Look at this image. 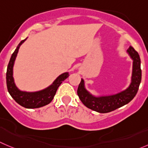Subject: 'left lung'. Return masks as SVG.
<instances>
[{"instance_id": "1", "label": "left lung", "mask_w": 148, "mask_h": 148, "mask_svg": "<svg viewBox=\"0 0 148 148\" xmlns=\"http://www.w3.org/2000/svg\"><path fill=\"white\" fill-rule=\"evenodd\" d=\"M127 53L133 60L132 82L129 86L118 94L108 96L95 97L86 89L84 81L81 79L77 94L86 107L100 113H106L126 105L136 96L142 79V70L140 67L141 61L140 55L132 46L127 49Z\"/></svg>"}]
</instances>
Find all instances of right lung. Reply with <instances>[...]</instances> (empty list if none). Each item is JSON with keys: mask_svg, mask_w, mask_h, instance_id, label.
Wrapping results in <instances>:
<instances>
[{"mask_svg": "<svg viewBox=\"0 0 148 148\" xmlns=\"http://www.w3.org/2000/svg\"><path fill=\"white\" fill-rule=\"evenodd\" d=\"M26 39L22 40L19 43L10 59L6 71V85L10 95L19 105L25 108L33 109V108H40L50 103L52 99H54V95L60 84L66 78H68L69 73H64L61 74L56 78L51 85L40 91H35V92L20 91L16 86L14 81L13 67L19 47L25 42V40H26Z\"/></svg>", "mask_w": 148, "mask_h": 148, "instance_id": "obj_1", "label": "right lung"}]
</instances>
